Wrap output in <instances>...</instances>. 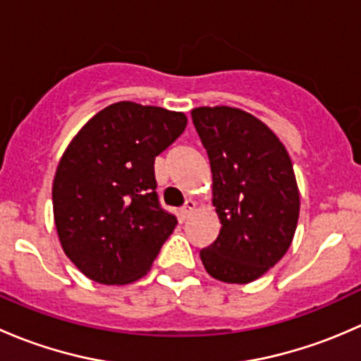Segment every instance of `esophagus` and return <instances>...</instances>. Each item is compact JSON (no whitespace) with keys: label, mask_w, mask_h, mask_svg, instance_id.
<instances>
[{"label":"esophagus","mask_w":361,"mask_h":361,"mask_svg":"<svg viewBox=\"0 0 361 361\" xmlns=\"http://www.w3.org/2000/svg\"><path fill=\"white\" fill-rule=\"evenodd\" d=\"M195 209V202L192 201V199H188V201H185V204L183 206H181V209H180V214H181V218H188L192 214V211Z\"/></svg>","instance_id":"obj_1"}]
</instances>
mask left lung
Instances as JSON below:
<instances>
[{
	"label": "left lung",
	"mask_w": 361,
	"mask_h": 361,
	"mask_svg": "<svg viewBox=\"0 0 361 361\" xmlns=\"http://www.w3.org/2000/svg\"><path fill=\"white\" fill-rule=\"evenodd\" d=\"M192 122L209 159L221 224L201 260L218 281L251 283L292 245L300 209L292 160L264 122L238 108H195Z\"/></svg>",
	"instance_id": "1"
}]
</instances>
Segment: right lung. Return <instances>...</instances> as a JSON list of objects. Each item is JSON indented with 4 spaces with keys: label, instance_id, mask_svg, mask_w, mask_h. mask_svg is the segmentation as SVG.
<instances>
[{
    "label": "right lung",
    "instance_id": "obj_1",
    "mask_svg": "<svg viewBox=\"0 0 361 361\" xmlns=\"http://www.w3.org/2000/svg\"><path fill=\"white\" fill-rule=\"evenodd\" d=\"M185 127L183 113L122 101L69 143L54 178V218L64 253L92 281H136L173 234L178 220L160 206L154 164Z\"/></svg>",
    "mask_w": 361,
    "mask_h": 361
}]
</instances>
